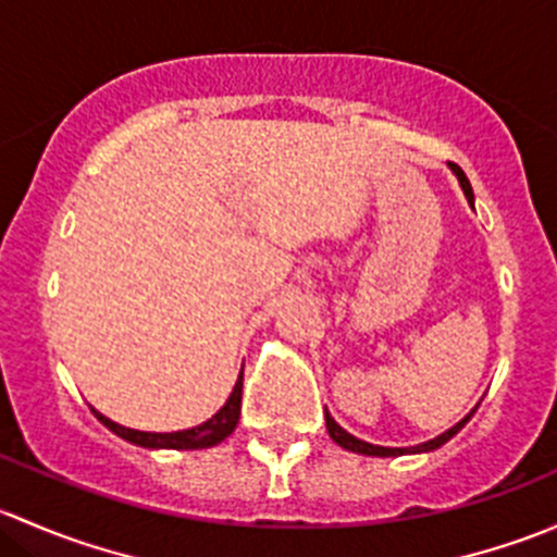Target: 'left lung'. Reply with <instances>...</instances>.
Listing matches in <instances>:
<instances>
[{
  "label": "left lung",
  "instance_id": "left-lung-1",
  "mask_svg": "<svg viewBox=\"0 0 557 557\" xmlns=\"http://www.w3.org/2000/svg\"><path fill=\"white\" fill-rule=\"evenodd\" d=\"M450 166H453V172L458 174L460 188H463L466 199H469V205H471V201H474V190H471L469 177H466L463 170H460L458 164H450ZM471 414H474V409H471V412L466 414V418L460 420L458 425H453L450 431H445V434H442V436H436V440H431V442H423V445H418V447H380V445H369V442L356 440V436L347 434V431L342 429V425L336 423L334 418H331L329 409H325V429H329V436H331V440H334L336 445H339V447H345V450H350V453H361V455H377V458H391V455H404V453H429V450H436V447H442V445H445L447 440H453V436L458 434V431L463 429L466 423H469Z\"/></svg>",
  "mask_w": 557,
  "mask_h": 557
}]
</instances>
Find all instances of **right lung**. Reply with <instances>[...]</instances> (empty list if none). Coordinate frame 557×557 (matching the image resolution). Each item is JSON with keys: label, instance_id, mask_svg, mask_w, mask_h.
I'll list each match as a JSON object with an SVG mask.
<instances>
[{"label": "right lung", "instance_id": "right-lung-1", "mask_svg": "<svg viewBox=\"0 0 557 557\" xmlns=\"http://www.w3.org/2000/svg\"><path fill=\"white\" fill-rule=\"evenodd\" d=\"M239 409H243V374H239L237 385H234L232 396H228V401L223 404L221 412L212 414L207 423L196 425V429H188V431H174V434H148V431L123 429V425L112 423L110 418L99 414L97 409H94V414H97L99 423H104L112 434L132 442V445L164 447V450H201V447H212L218 445V442H223L234 429H237Z\"/></svg>", "mask_w": 557, "mask_h": 557}]
</instances>
